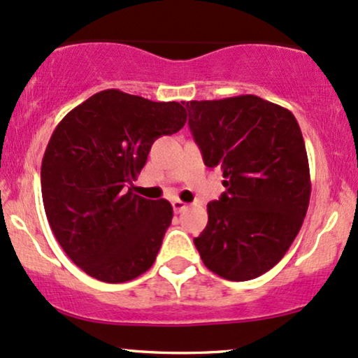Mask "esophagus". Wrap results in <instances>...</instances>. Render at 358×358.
Here are the masks:
<instances>
[{"instance_id":"34e87169","label":"esophagus","mask_w":358,"mask_h":358,"mask_svg":"<svg viewBox=\"0 0 358 358\" xmlns=\"http://www.w3.org/2000/svg\"><path fill=\"white\" fill-rule=\"evenodd\" d=\"M172 208H174L176 213H180V211H184L187 208V205L182 201V199L174 198V199H172Z\"/></svg>"}]
</instances>
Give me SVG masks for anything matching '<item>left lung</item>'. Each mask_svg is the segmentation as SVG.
<instances>
[{
	"mask_svg": "<svg viewBox=\"0 0 358 358\" xmlns=\"http://www.w3.org/2000/svg\"><path fill=\"white\" fill-rule=\"evenodd\" d=\"M189 128L225 193L208 203L194 237L203 263L230 282L271 270L288 251L309 208L310 174L299 122L257 95L186 103Z\"/></svg>",
	"mask_w": 358,
	"mask_h": 358,
	"instance_id": "1",
	"label": "left lung"
}]
</instances>
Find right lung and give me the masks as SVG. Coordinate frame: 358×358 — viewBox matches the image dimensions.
I'll return each instance as SVG.
<instances>
[{
    "mask_svg": "<svg viewBox=\"0 0 358 358\" xmlns=\"http://www.w3.org/2000/svg\"><path fill=\"white\" fill-rule=\"evenodd\" d=\"M186 117L179 102L110 88L56 126L42 159V201L59 245L87 275L122 283L152 268L174 211L167 199L126 187L147 164L153 141L178 133Z\"/></svg>",
    "mask_w": 358,
    "mask_h": 358,
    "instance_id": "right-lung-1",
    "label": "right lung"
}]
</instances>
